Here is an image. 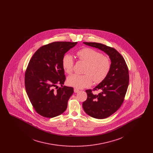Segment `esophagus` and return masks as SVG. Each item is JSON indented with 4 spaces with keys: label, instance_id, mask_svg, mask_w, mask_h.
<instances>
[{
    "label": "esophagus",
    "instance_id": "esophagus-1",
    "mask_svg": "<svg viewBox=\"0 0 153 153\" xmlns=\"http://www.w3.org/2000/svg\"><path fill=\"white\" fill-rule=\"evenodd\" d=\"M74 93H77L79 92V89L75 88H74Z\"/></svg>",
    "mask_w": 153,
    "mask_h": 153
}]
</instances>
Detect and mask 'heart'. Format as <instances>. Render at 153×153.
Returning a JSON list of instances; mask_svg holds the SVG:
<instances>
[{
    "mask_svg": "<svg viewBox=\"0 0 153 153\" xmlns=\"http://www.w3.org/2000/svg\"><path fill=\"white\" fill-rule=\"evenodd\" d=\"M77 56L80 61L86 63L84 72L85 74H74L69 76L67 79L69 85L83 88L91 85L93 80L96 84H99L106 79L111 67L109 57L89 48H85L77 51ZM62 65L66 73H72L74 66L73 57L69 54H65L62 59Z\"/></svg>",
    "mask_w": 153,
    "mask_h": 153,
    "instance_id": "obj_1",
    "label": "heart"
}]
</instances>
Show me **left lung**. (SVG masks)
<instances>
[{"label": "left lung", "mask_w": 153, "mask_h": 153, "mask_svg": "<svg viewBox=\"0 0 153 153\" xmlns=\"http://www.w3.org/2000/svg\"><path fill=\"white\" fill-rule=\"evenodd\" d=\"M84 44L98 48L109 56L111 67L106 79L94 88L100 91L97 95L86 90L87 99L82 103L84 111L96 119H105L114 114L122 105L128 84V67L123 56L113 48L96 42Z\"/></svg>", "instance_id": "8db88e82"}]
</instances>
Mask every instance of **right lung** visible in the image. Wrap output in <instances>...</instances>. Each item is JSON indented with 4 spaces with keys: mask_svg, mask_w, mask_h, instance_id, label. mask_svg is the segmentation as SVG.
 <instances>
[{
    "mask_svg": "<svg viewBox=\"0 0 153 153\" xmlns=\"http://www.w3.org/2000/svg\"><path fill=\"white\" fill-rule=\"evenodd\" d=\"M77 44L54 42L45 45L30 60L25 74V88L34 108L42 117H54L66 109L73 88L63 86L66 77L62 59Z\"/></svg>",
    "mask_w": 153,
    "mask_h": 153,
    "instance_id": "obj_1",
    "label": "right lung"
}]
</instances>
